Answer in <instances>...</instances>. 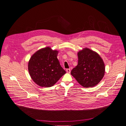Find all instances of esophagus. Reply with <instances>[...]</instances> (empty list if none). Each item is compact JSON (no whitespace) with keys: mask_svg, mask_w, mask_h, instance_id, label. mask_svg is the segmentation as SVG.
I'll return each instance as SVG.
<instances>
[{"mask_svg":"<svg viewBox=\"0 0 126 126\" xmlns=\"http://www.w3.org/2000/svg\"><path fill=\"white\" fill-rule=\"evenodd\" d=\"M66 72H68V73H70V71H71V70H70V69H67L66 70Z\"/></svg>","mask_w":126,"mask_h":126,"instance_id":"obj_1","label":"esophagus"}]
</instances>
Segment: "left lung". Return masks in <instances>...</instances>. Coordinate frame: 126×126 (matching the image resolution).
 Instances as JSON below:
<instances>
[{"label":"left lung","mask_w":126,"mask_h":126,"mask_svg":"<svg viewBox=\"0 0 126 126\" xmlns=\"http://www.w3.org/2000/svg\"><path fill=\"white\" fill-rule=\"evenodd\" d=\"M78 57V65L71 70V75L84 87L95 86L104 77L103 60L99 54L88 48L79 51Z\"/></svg>","instance_id":"obj_1"}]
</instances>
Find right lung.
Instances as JSON below:
<instances>
[{
  "label": "right lung",
  "instance_id": "1",
  "mask_svg": "<svg viewBox=\"0 0 126 126\" xmlns=\"http://www.w3.org/2000/svg\"><path fill=\"white\" fill-rule=\"evenodd\" d=\"M58 51L49 47L42 48L32 55L28 62V71L38 85L53 86L66 71L61 66L57 56Z\"/></svg>",
  "mask_w": 126,
  "mask_h": 126
}]
</instances>
